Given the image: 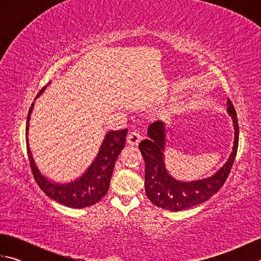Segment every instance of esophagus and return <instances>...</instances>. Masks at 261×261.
<instances>
[{
  "label": "esophagus",
  "instance_id": "obj_1",
  "mask_svg": "<svg viewBox=\"0 0 261 261\" xmlns=\"http://www.w3.org/2000/svg\"><path fill=\"white\" fill-rule=\"evenodd\" d=\"M142 139V136L139 131H132L127 136V143H130L131 146H138L139 142Z\"/></svg>",
  "mask_w": 261,
  "mask_h": 261
}]
</instances>
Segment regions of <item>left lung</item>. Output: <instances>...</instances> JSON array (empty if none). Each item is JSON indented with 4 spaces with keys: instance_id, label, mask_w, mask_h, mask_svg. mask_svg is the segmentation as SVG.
Wrapping results in <instances>:
<instances>
[{
    "instance_id": "obj_1",
    "label": "left lung",
    "mask_w": 261,
    "mask_h": 261,
    "mask_svg": "<svg viewBox=\"0 0 261 261\" xmlns=\"http://www.w3.org/2000/svg\"><path fill=\"white\" fill-rule=\"evenodd\" d=\"M228 112L233 119L234 146L230 158L218 173L202 180L182 182L174 179L164 164L166 130L163 122L156 121L148 127L149 139L140 142L139 149L145 159V187L148 198L152 204L164 210L177 212L204 203L223 186L236 160L239 145V124L237 112L228 98Z\"/></svg>"
}]
</instances>
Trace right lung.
<instances>
[{"label":"right lung","instance_id":"obj_1","mask_svg":"<svg viewBox=\"0 0 261 261\" xmlns=\"http://www.w3.org/2000/svg\"><path fill=\"white\" fill-rule=\"evenodd\" d=\"M47 86L48 84L41 88L37 97L41 95V93L45 91ZM32 108L33 103L30 107L27 118V151L30 160V167L33 177H35L37 184L41 188V191L56 202L73 208L92 206V205L101 201V198L109 191L115 160L125 146L127 129L109 132L102 143L101 149H99L97 157L91 165V167L87 169L86 173L80 177L79 179L70 182V184H56V182H53L48 180L46 177H43L37 168L35 162H33L29 142H28V130H29V120Z\"/></svg>","mask_w":261,"mask_h":261}]
</instances>
